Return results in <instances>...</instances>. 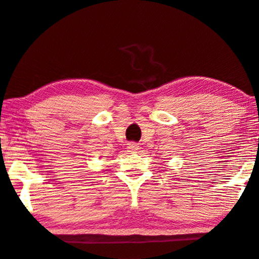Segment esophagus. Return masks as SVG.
I'll return each instance as SVG.
<instances>
[{
	"mask_svg": "<svg viewBox=\"0 0 259 259\" xmlns=\"http://www.w3.org/2000/svg\"><path fill=\"white\" fill-rule=\"evenodd\" d=\"M138 149H139V146H138V144H136V143H129L128 144L129 152H136V151H138Z\"/></svg>",
	"mask_w": 259,
	"mask_h": 259,
	"instance_id": "obj_1",
	"label": "esophagus"
}]
</instances>
